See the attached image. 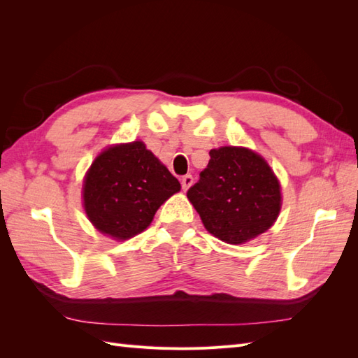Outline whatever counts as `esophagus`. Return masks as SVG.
<instances>
[{"instance_id": "obj_1", "label": "esophagus", "mask_w": 358, "mask_h": 358, "mask_svg": "<svg viewBox=\"0 0 358 358\" xmlns=\"http://www.w3.org/2000/svg\"><path fill=\"white\" fill-rule=\"evenodd\" d=\"M192 182H194V178L191 176V175H185L182 178V180H180V183H182V189L183 191H187L191 185H192Z\"/></svg>"}]
</instances>
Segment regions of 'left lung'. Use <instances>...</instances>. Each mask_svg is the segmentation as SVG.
<instances>
[{"label":"left lung","mask_w":358,"mask_h":358,"mask_svg":"<svg viewBox=\"0 0 358 358\" xmlns=\"http://www.w3.org/2000/svg\"><path fill=\"white\" fill-rule=\"evenodd\" d=\"M209 155L208 167L187 192L206 230L230 245L267 231L278 218L282 197L266 159L236 146L212 149Z\"/></svg>","instance_id":"left-lung-1"}]
</instances>
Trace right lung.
<instances>
[{
  "instance_id": "obj_1",
  "label": "right lung",
  "mask_w": 358,
  "mask_h": 358,
  "mask_svg": "<svg viewBox=\"0 0 358 358\" xmlns=\"http://www.w3.org/2000/svg\"><path fill=\"white\" fill-rule=\"evenodd\" d=\"M179 180L143 142L104 149L83 180V206L96 230L127 241L146 230Z\"/></svg>"
}]
</instances>
